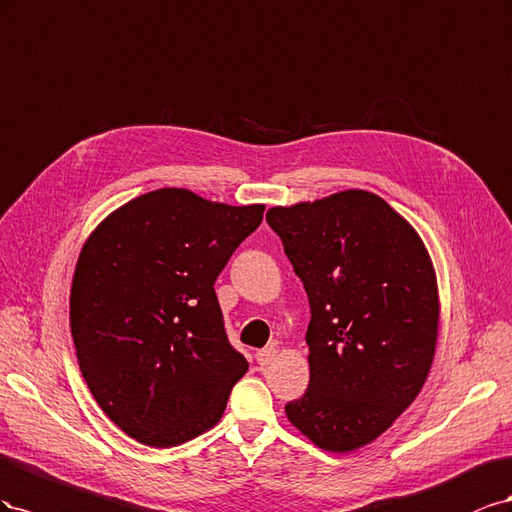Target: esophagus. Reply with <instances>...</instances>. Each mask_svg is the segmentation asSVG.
Listing matches in <instances>:
<instances>
[{
	"mask_svg": "<svg viewBox=\"0 0 512 512\" xmlns=\"http://www.w3.org/2000/svg\"><path fill=\"white\" fill-rule=\"evenodd\" d=\"M276 354H279V352H276V347H272V345L259 349V352H257V362L261 364V367H268V364H272L276 360Z\"/></svg>",
	"mask_w": 512,
	"mask_h": 512,
	"instance_id": "34e87169",
	"label": "esophagus"
}]
</instances>
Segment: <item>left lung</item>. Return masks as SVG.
<instances>
[{"mask_svg": "<svg viewBox=\"0 0 512 512\" xmlns=\"http://www.w3.org/2000/svg\"><path fill=\"white\" fill-rule=\"evenodd\" d=\"M311 306V382L285 405L313 444L349 452L397 420L429 375L440 302L414 227L367 191L270 208Z\"/></svg>", "mask_w": 512, "mask_h": 512, "instance_id": "obj_1", "label": "left lung"}]
</instances>
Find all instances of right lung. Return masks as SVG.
<instances>
[{
	"mask_svg": "<svg viewBox=\"0 0 512 512\" xmlns=\"http://www.w3.org/2000/svg\"><path fill=\"white\" fill-rule=\"evenodd\" d=\"M264 210L158 188L83 244L70 289L79 369L137 442L178 446L221 420L248 362L227 339L214 281Z\"/></svg>",
	"mask_w": 512,
	"mask_h": 512,
	"instance_id": "right-lung-1",
	"label": "right lung"
}]
</instances>
